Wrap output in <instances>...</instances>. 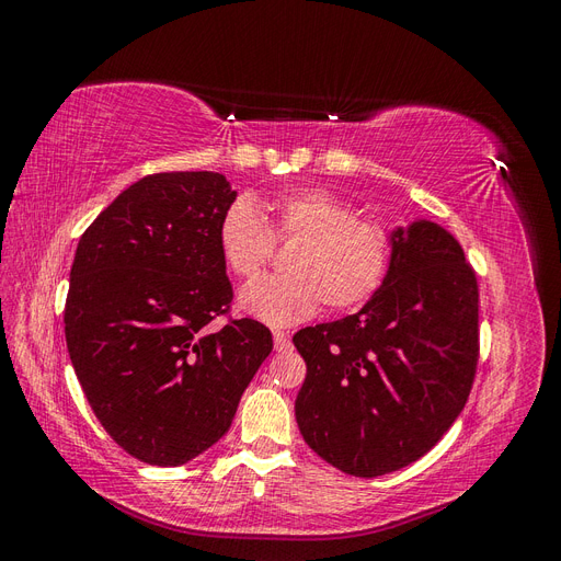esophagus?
I'll list each match as a JSON object with an SVG mask.
<instances>
[{
  "label": "esophagus",
  "instance_id": "1",
  "mask_svg": "<svg viewBox=\"0 0 561 561\" xmlns=\"http://www.w3.org/2000/svg\"><path fill=\"white\" fill-rule=\"evenodd\" d=\"M274 348H276L278 353L290 351V336H287V332H280V330L274 332Z\"/></svg>",
  "mask_w": 561,
  "mask_h": 561
}]
</instances>
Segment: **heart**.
<instances>
[{
  "label": "heart",
  "instance_id": "b5f03b06",
  "mask_svg": "<svg viewBox=\"0 0 561 561\" xmlns=\"http://www.w3.org/2000/svg\"><path fill=\"white\" fill-rule=\"evenodd\" d=\"M264 217L245 196L231 201L217 227L219 254L239 278H254L285 252L287 274L262 276L241 293V309L266 325L290 328L330 311L360 309L375 297L393 262V233L375 217L322 186H293L264 201Z\"/></svg>",
  "mask_w": 561,
  "mask_h": 561
}]
</instances>
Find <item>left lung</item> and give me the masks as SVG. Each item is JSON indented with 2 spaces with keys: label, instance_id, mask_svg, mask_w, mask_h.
Returning <instances> with one entry per match:
<instances>
[{
  "label": "left lung",
  "instance_id": "8db88e82",
  "mask_svg": "<svg viewBox=\"0 0 561 561\" xmlns=\"http://www.w3.org/2000/svg\"><path fill=\"white\" fill-rule=\"evenodd\" d=\"M295 416L307 445L355 478L410 466L463 412L480 360V290L451 233H393V262L363 311L299 330Z\"/></svg>",
  "mask_w": 561,
  "mask_h": 561
}]
</instances>
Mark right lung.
Instances as JSON below:
<instances>
[{
    "label": "right lung",
    "instance_id": "add662e5",
    "mask_svg": "<svg viewBox=\"0 0 561 561\" xmlns=\"http://www.w3.org/2000/svg\"><path fill=\"white\" fill-rule=\"evenodd\" d=\"M233 198L213 171L147 175L77 245L67 353L103 428L149 466H182L213 447L274 348L262 322L231 318L217 227Z\"/></svg>",
    "mask_w": 561,
    "mask_h": 561
}]
</instances>
